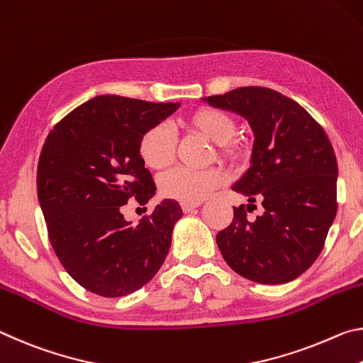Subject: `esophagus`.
Segmentation results:
<instances>
[{"instance_id": "34e87169", "label": "esophagus", "mask_w": 363, "mask_h": 363, "mask_svg": "<svg viewBox=\"0 0 363 363\" xmlns=\"http://www.w3.org/2000/svg\"><path fill=\"white\" fill-rule=\"evenodd\" d=\"M198 206H201V203H182V209L183 212H191Z\"/></svg>"}]
</instances>
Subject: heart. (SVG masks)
I'll return each instance as SVG.
<instances>
[{
    "label": "heart",
    "mask_w": 363,
    "mask_h": 363,
    "mask_svg": "<svg viewBox=\"0 0 363 363\" xmlns=\"http://www.w3.org/2000/svg\"><path fill=\"white\" fill-rule=\"evenodd\" d=\"M182 127L188 132L216 143L217 159L233 162L241 154V147L233 138L236 122L228 112L203 106L182 118ZM175 138L169 128L154 125L143 132L138 140V156L147 169L162 170L175 159ZM225 182L220 169L193 170L177 167L164 174L159 180L160 193L182 203H201L213 189Z\"/></svg>",
    "instance_id": "1"
}]
</instances>
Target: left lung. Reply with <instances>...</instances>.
<instances>
[{
	"instance_id": "left-lung-1",
	"label": "left lung",
	"mask_w": 363,
	"mask_h": 363,
	"mask_svg": "<svg viewBox=\"0 0 363 363\" xmlns=\"http://www.w3.org/2000/svg\"><path fill=\"white\" fill-rule=\"evenodd\" d=\"M213 108L247 118L254 132L251 167L233 191L255 200L264 213L254 221L246 207L217 233L225 262L238 275L264 284L293 281L315 262L336 217L337 162L323 127L284 94L241 86L204 98Z\"/></svg>"
}]
</instances>
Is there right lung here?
Wrapping results in <instances>:
<instances>
[{
    "instance_id": "add662e5",
    "label": "right lung",
    "mask_w": 363,
    "mask_h": 363,
    "mask_svg": "<svg viewBox=\"0 0 363 363\" xmlns=\"http://www.w3.org/2000/svg\"><path fill=\"white\" fill-rule=\"evenodd\" d=\"M178 106L103 94L59 121L45 141L37 191L48 238L69 275L94 294L127 296L164 264L180 204L164 199L136 225L122 206L132 198L145 206L156 193L138 140Z\"/></svg>"
}]
</instances>
